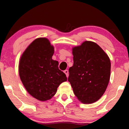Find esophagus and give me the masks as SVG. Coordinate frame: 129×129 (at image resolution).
Segmentation results:
<instances>
[{
  "label": "esophagus",
  "mask_w": 129,
  "mask_h": 129,
  "mask_svg": "<svg viewBox=\"0 0 129 129\" xmlns=\"http://www.w3.org/2000/svg\"><path fill=\"white\" fill-rule=\"evenodd\" d=\"M64 73L66 74V76L68 77V76H69V71H68V70H65L64 71Z\"/></svg>",
  "instance_id": "obj_1"
}]
</instances>
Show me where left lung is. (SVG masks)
<instances>
[{
  "label": "left lung",
  "mask_w": 129,
  "mask_h": 129,
  "mask_svg": "<svg viewBox=\"0 0 129 129\" xmlns=\"http://www.w3.org/2000/svg\"><path fill=\"white\" fill-rule=\"evenodd\" d=\"M72 50L73 65L69 69L68 81L79 100L94 103L103 96L109 84L110 59L99 46L90 41H85Z\"/></svg>",
  "instance_id": "obj_1"
}]
</instances>
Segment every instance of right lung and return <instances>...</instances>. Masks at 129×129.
Returning <instances> with one entry per match:
<instances>
[{
	"label": "right lung",
	"mask_w": 129,
	"mask_h": 129,
	"mask_svg": "<svg viewBox=\"0 0 129 129\" xmlns=\"http://www.w3.org/2000/svg\"><path fill=\"white\" fill-rule=\"evenodd\" d=\"M54 47L46 38L35 39L21 56L19 65L20 80L27 92L36 99H50L61 83L65 74L59 69L57 61L52 59Z\"/></svg>",
	"instance_id": "right-lung-1"
}]
</instances>
